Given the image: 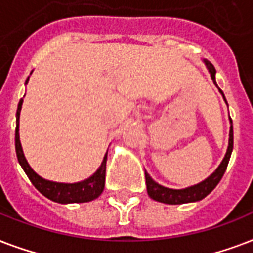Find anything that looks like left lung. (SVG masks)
Returning <instances> with one entry per match:
<instances>
[{
    "label": "left lung",
    "instance_id": "left-lung-1",
    "mask_svg": "<svg viewBox=\"0 0 253 253\" xmlns=\"http://www.w3.org/2000/svg\"><path fill=\"white\" fill-rule=\"evenodd\" d=\"M207 68L211 74V79L215 82V67L212 66L211 62L209 60H205ZM220 93L223 95L222 89H219ZM224 97V95H223ZM226 100V97H224ZM227 103V101H226ZM231 124H232V120L230 119ZM232 148H234V129H232V125L230 128V140H228V149H227V153L223 158L222 164L219 165V168L215 170L214 173L211 174L210 177L205 179L201 183H198L195 186H191V187H187V189L183 190H174V189H168V187H164V186L158 185L157 182H154L150 175H149L146 171H145V179H146V189H148L149 197L154 199L157 202H162V203H168V205H182V203H190V202H197L203 199L205 197H207L209 194L212 191V190L216 187L220 179H222L223 174L226 171L227 165H228V161H230L231 153H232Z\"/></svg>",
    "mask_w": 253,
    "mask_h": 253
}]
</instances>
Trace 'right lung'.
<instances>
[{"label": "right lung", "instance_id": "right-lung-1", "mask_svg": "<svg viewBox=\"0 0 253 253\" xmlns=\"http://www.w3.org/2000/svg\"><path fill=\"white\" fill-rule=\"evenodd\" d=\"M30 78V76H29ZM29 78L26 79V83L29 82ZM23 100H19L18 109H17V128H15V152L17 157L21 164V166L27 174V177L31 181V183L35 186V189L41 191L48 199H51L58 203H83V202L93 201L103 193L105 183V169H107V153L104 156V160L101 165L97 169L92 177H89L85 181L78 182V183H58V182H51L43 179L31 169L30 165L27 164L26 158L23 156L22 146L19 141V112L22 108Z\"/></svg>", "mask_w": 253, "mask_h": 253}]
</instances>
